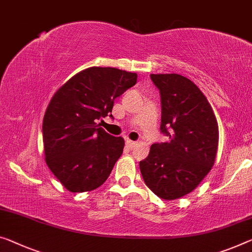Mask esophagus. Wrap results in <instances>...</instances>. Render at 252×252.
I'll return each mask as SVG.
<instances>
[{"mask_svg": "<svg viewBox=\"0 0 252 252\" xmlns=\"http://www.w3.org/2000/svg\"><path fill=\"white\" fill-rule=\"evenodd\" d=\"M126 145L128 146V148L133 149L135 146L137 145V142H134V141H130V139H126Z\"/></svg>", "mask_w": 252, "mask_h": 252, "instance_id": "34e87169", "label": "esophagus"}]
</instances>
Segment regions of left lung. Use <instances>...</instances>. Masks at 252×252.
<instances>
[{
	"instance_id": "obj_1",
	"label": "left lung",
	"mask_w": 252,
	"mask_h": 252,
	"mask_svg": "<svg viewBox=\"0 0 252 252\" xmlns=\"http://www.w3.org/2000/svg\"><path fill=\"white\" fill-rule=\"evenodd\" d=\"M150 76L160 90V129L169 139L151 146L139 169L158 197L175 200L191 192L214 165L219 125L207 98L187 77L175 73Z\"/></svg>"
}]
</instances>
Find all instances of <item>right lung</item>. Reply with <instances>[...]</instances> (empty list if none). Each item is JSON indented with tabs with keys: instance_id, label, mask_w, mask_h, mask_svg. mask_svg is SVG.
Here are the masks:
<instances>
[{
	"instance_id": "add662e5",
	"label": "right lung",
	"mask_w": 252,
	"mask_h": 252,
	"mask_svg": "<svg viewBox=\"0 0 252 252\" xmlns=\"http://www.w3.org/2000/svg\"><path fill=\"white\" fill-rule=\"evenodd\" d=\"M136 80V73L92 66L53 95L42 121L45 160L68 191L94 190L109 177L125 141L106 133L96 121L111 113L114 100Z\"/></svg>"
}]
</instances>
